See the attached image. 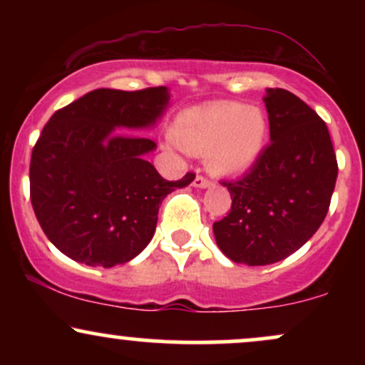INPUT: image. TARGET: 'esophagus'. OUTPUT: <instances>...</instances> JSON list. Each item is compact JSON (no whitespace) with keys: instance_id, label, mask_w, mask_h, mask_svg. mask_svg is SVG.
Listing matches in <instances>:
<instances>
[{"instance_id":"34e87169","label":"esophagus","mask_w":365,"mask_h":365,"mask_svg":"<svg viewBox=\"0 0 365 365\" xmlns=\"http://www.w3.org/2000/svg\"><path fill=\"white\" fill-rule=\"evenodd\" d=\"M194 187H197V188H207V187H211V182H209L207 178H204V177H200V175H197L195 180H194Z\"/></svg>"}]
</instances>
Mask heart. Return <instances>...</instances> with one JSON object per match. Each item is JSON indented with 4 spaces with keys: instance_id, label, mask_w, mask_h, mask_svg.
I'll return each mask as SVG.
<instances>
[{
    "instance_id": "heart-1",
    "label": "heart",
    "mask_w": 365,
    "mask_h": 365,
    "mask_svg": "<svg viewBox=\"0 0 365 365\" xmlns=\"http://www.w3.org/2000/svg\"><path fill=\"white\" fill-rule=\"evenodd\" d=\"M173 145L204 154V165L220 177L245 173L257 163L269 137L261 108L237 101L209 103L182 111L171 127Z\"/></svg>"
}]
</instances>
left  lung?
<instances>
[{
  "instance_id": "left-lung-1",
  "label": "left lung",
  "mask_w": 365,
  "mask_h": 365,
  "mask_svg": "<svg viewBox=\"0 0 365 365\" xmlns=\"http://www.w3.org/2000/svg\"><path fill=\"white\" fill-rule=\"evenodd\" d=\"M271 144L237 182H223L232 211L212 225L226 257L247 266L283 261L317 232L338 165L326 123L302 99L266 89Z\"/></svg>"
}]
</instances>
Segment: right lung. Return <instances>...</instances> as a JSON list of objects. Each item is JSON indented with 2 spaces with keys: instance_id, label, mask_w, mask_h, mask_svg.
Returning a JSON list of instances; mask_svg holds the SVG:
<instances>
[{
  "instance_id": "add662e5",
  "label": "right lung",
  "mask_w": 365,
  "mask_h": 365,
  "mask_svg": "<svg viewBox=\"0 0 365 365\" xmlns=\"http://www.w3.org/2000/svg\"><path fill=\"white\" fill-rule=\"evenodd\" d=\"M168 87L96 89L58 110L36 142L31 200L49 242L87 266L132 261L156 232L163 199L195 178L168 182L145 159L140 135L170 106Z\"/></svg>"
}]
</instances>
